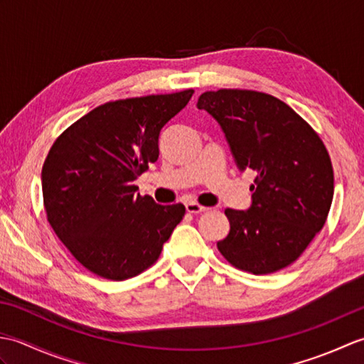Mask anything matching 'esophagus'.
I'll return each mask as SVG.
<instances>
[{
	"label": "esophagus",
	"instance_id": "34e87169",
	"mask_svg": "<svg viewBox=\"0 0 364 364\" xmlns=\"http://www.w3.org/2000/svg\"><path fill=\"white\" fill-rule=\"evenodd\" d=\"M186 211L191 214H200V213L208 211V208L198 205L196 202H189V203H186Z\"/></svg>",
	"mask_w": 364,
	"mask_h": 364
}]
</instances>
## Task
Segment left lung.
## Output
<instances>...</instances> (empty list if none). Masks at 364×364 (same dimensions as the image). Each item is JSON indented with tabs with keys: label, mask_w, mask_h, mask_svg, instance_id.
Listing matches in <instances>:
<instances>
[{
	"label": "left lung",
	"mask_w": 364,
	"mask_h": 364,
	"mask_svg": "<svg viewBox=\"0 0 364 364\" xmlns=\"http://www.w3.org/2000/svg\"><path fill=\"white\" fill-rule=\"evenodd\" d=\"M197 107L220 125L237 168L257 172L249 210H225L230 233L219 252L255 275L289 266L322 230L333 200L326 145L292 107L262 92H205Z\"/></svg>",
	"instance_id": "left-lung-1"
}]
</instances>
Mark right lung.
<instances>
[{"mask_svg": "<svg viewBox=\"0 0 364 364\" xmlns=\"http://www.w3.org/2000/svg\"><path fill=\"white\" fill-rule=\"evenodd\" d=\"M194 90L117 100L60 134L43 162L42 192L54 233L81 264L120 282L149 269L181 222L184 205L142 197L134 180L159 156V134Z\"/></svg>", "mask_w": 364, "mask_h": 364, "instance_id": "1", "label": "right lung"}]
</instances>
